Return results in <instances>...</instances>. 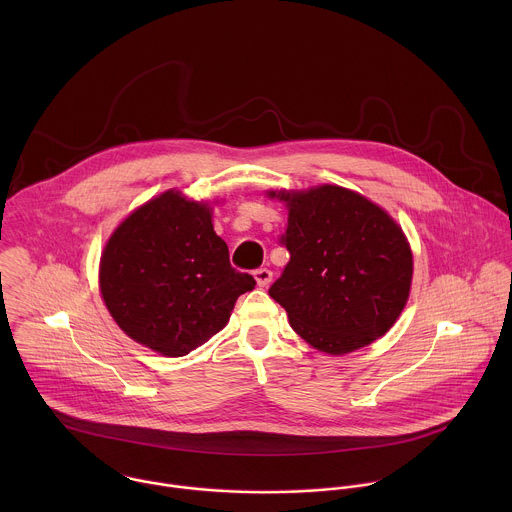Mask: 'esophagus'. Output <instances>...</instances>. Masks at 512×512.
<instances>
[{
  "label": "esophagus",
  "instance_id": "obj_1",
  "mask_svg": "<svg viewBox=\"0 0 512 512\" xmlns=\"http://www.w3.org/2000/svg\"><path fill=\"white\" fill-rule=\"evenodd\" d=\"M254 280L260 288H266L272 282V272L268 268H258L254 270Z\"/></svg>",
  "mask_w": 512,
  "mask_h": 512
}]
</instances>
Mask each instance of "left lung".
I'll use <instances>...</instances> for the list:
<instances>
[{
	"mask_svg": "<svg viewBox=\"0 0 512 512\" xmlns=\"http://www.w3.org/2000/svg\"><path fill=\"white\" fill-rule=\"evenodd\" d=\"M288 209L290 262L270 288L293 331L341 357L390 331L408 303L414 256L402 226L365 195L339 187L268 191Z\"/></svg>",
	"mask_w": 512,
	"mask_h": 512,
	"instance_id": "obj_1",
	"label": "left lung"
}]
</instances>
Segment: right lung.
Wrapping results in <instances>:
<instances>
[{
  "mask_svg": "<svg viewBox=\"0 0 512 512\" xmlns=\"http://www.w3.org/2000/svg\"><path fill=\"white\" fill-rule=\"evenodd\" d=\"M217 203L169 189L134 209L104 244L98 288L106 309L130 339L163 357L207 343L256 286L230 266L213 226Z\"/></svg>",
  "mask_w": 512,
  "mask_h": 512,
  "instance_id": "obj_1",
  "label": "right lung"
}]
</instances>
